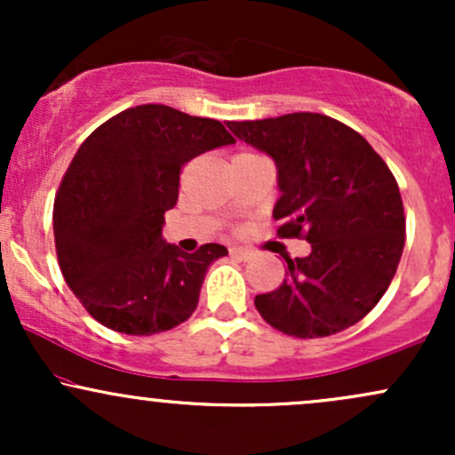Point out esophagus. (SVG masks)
Masks as SVG:
<instances>
[{"label": "esophagus", "mask_w": 455, "mask_h": 455, "mask_svg": "<svg viewBox=\"0 0 455 455\" xmlns=\"http://www.w3.org/2000/svg\"><path fill=\"white\" fill-rule=\"evenodd\" d=\"M231 257L239 259V260H250L254 257V252L248 248H231Z\"/></svg>", "instance_id": "obj_1"}]
</instances>
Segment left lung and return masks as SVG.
Returning a JSON list of instances; mask_svg holds the SVG:
<instances>
[{
  "instance_id": "8db88e82",
  "label": "left lung",
  "mask_w": 455,
  "mask_h": 455,
  "mask_svg": "<svg viewBox=\"0 0 455 455\" xmlns=\"http://www.w3.org/2000/svg\"><path fill=\"white\" fill-rule=\"evenodd\" d=\"M237 139L275 162L280 237L312 252L286 259L289 275L254 297L282 333L323 338L355 325L379 304L404 250V207L389 166L353 128L321 113L228 122Z\"/></svg>"
}]
</instances>
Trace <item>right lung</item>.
<instances>
[{
    "instance_id": "obj_1",
    "label": "right lung",
    "mask_w": 455,
    "mask_h": 455,
    "mask_svg": "<svg viewBox=\"0 0 455 455\" xmlns=\"http://www.w3.org/2000/svg\"><path fill=\"white\" fill-rule=\"evenodd\" d=\"M235 139L216 119L140 104L83 140L53 205L57 260L72 293L113 331L151 336L190 318L220 243L188 254L162 237L180 171Z\"/></svg>"
}]
</instances>
